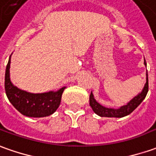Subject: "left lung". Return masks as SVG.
<instances>
[{"label": "left lung", "mask_w": 156, "mask_h": 156, "mask_svg": "<svg viewBox=\"0 0 156 156\" xmlns=\"http://www.w3.org/2000/svg\"><path fill=\"white\" fill-rule=\"evenodd\" d=\"M144 65L146 66V62L144 60ZM146 83H145L144 88L143 90V91L141 92L139 95L135 96L132 100L128 102L127 105H125L121 108L118 109L114 108H105L103 106L100 105L94 98L92 92L90 93V106L91 107L93 111L96 113L97 115H99L101 117H116V118H121V117H125L128 114L132 113L135 109L140 105V103L144 100V98L147 96V93L149 91V78H148V72L146 73Z\"/></svg>", "instance_id": "1"}]
</instances>
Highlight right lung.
<instances>
[{
  "instance_id": "obj_1",
  "label": "right lung",
  "mask_w": 156,
  "mask_h": 156,
  "mask_svg": "<svg viewBox=\"0 0 156 156\" xmlns=\"http://www.w3.org/2000/svg\"><path fill=\"white\" fill-rule=\"evenodd\" d=\"M9 59L5 73V91L12 106L20 114L28 117H46L54 114L59 108L65 87L56 92L33 94L13 86L9 78Z\"/></svg>"
}]
</instances>
